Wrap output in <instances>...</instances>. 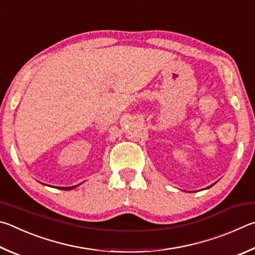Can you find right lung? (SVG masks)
<instances>
[{"instance_id": "right-lung-1", "label": "right lung", "mask_w": 255, "mask_h": 255, "mask_svg": "<svg viewBox=\"0 0 255 255\" xmlns=\"http://www.w3.org/2000/svg\"><path fill=\"white\" fill-rule=\"evenodd\" d=\"M78 186V185H77ZM77 186H73V187H64V188H59V189H64V190H69V189H73V188H75V187H77Z\"/></svg>"}]
</instances>
